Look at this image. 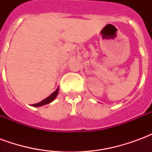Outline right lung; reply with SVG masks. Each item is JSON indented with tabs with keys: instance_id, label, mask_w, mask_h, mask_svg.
<instances>
[{
	"instance_id": "add662e5",
	"label": "right lung",
	"mask_w": 152,
	"mask_h": 152,
	"mask_svg": "<svg viewBox=\"0 0 152 152\" xmlns=\"http://www.w3.org/2000/svg\"><path fill=\"white\" fill-rule=\"evenodd\" d=\"M58 88L56 89V91H54V92L52 94H50L48 98H46L45 99H44L43 101H41L40 102H38L37 104H33V107H40V106H43L45 104H48V103H50L53 101V99L56 98V96L58 95Z\"/></svg>"
}]
</instances>
